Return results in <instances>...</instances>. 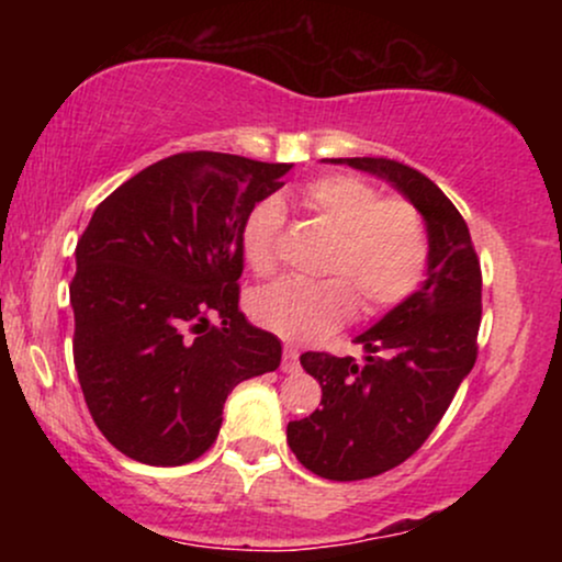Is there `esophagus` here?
Wrapping results in <instances>:
<instances>
[{
  "label": "esophagus",
  "instance_id": "obj_1",
  "mask_svg": "<svg viewBox=\"0 0 562 562\" xmlns=\"http://www.w3.org/2000/svg\"><path fill=\"white\" fill-rule=\"evenodd\" d=\"M282 372H299V348L285 346L282 351Z\"/></svg>",
  "mask_w": 562,
  "mask_h": 562
}]
</instances>
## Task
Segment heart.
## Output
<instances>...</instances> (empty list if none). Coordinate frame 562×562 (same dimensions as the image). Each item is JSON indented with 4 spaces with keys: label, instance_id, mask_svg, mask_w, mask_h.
<instances>
[{
    "label": "heart",
    "instance_id": "1",
    "mask_svg": "<svg viewBox=\"0 0 562 562\" xmlns=\"http://www.w3.org/2000/svg\"><path fill=\"white\" fill-rule=\"evenodd\" d=\"M301 200L314 218L335 232L319 282L280 280L250 299L261 327L290 340H314L338 330L357 308L383 314L417 293L428 272L430 240L417 205L383 198L378 184L357 173H325L301 187ZM288 209L280 195H267L243 222V254L254 274H274Z\"/></svg>",
    "mask_w": 562,
    "mask_h": 562
}]
</instances>
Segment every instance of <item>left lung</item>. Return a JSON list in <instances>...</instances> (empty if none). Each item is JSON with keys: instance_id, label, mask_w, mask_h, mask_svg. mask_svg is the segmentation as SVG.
Instances as JSON below:
<instances>
[{"instance_id": "obj_1", "label": "left lung", "mask_w": 562, "mask_h": 562, "mask_svg": "<svg viewBox=\"0 0 562 562\" xmlns=\"http://www.w3.org/2000/svg\"><path fill=\"white\" fill-rule=\"evenodd\" d=\"M396 187L428 227V280L357 344L367 357L301 353L322 409L288 423V447L314 475L362 481L402 465L441 423L479 357L481 261L454 203L425 173L391 158H338Z\"/></svg>"}]
</instances>
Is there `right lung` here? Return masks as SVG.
I'll return each mask as SVG.
<instances>
[{
	"mask_svg": "<svg viewBox=\"0 0 562 562\" xmlns=\"http://www.w3.org/2000/svg\"><path fill=\"white\" fill-rule=\"evenodd\" d=\"M288 164L179 153L94 209L76 245L74 364L102 436L145 465L209 451L229 391L280 367L240 312L243 222Z\"/></svg>",
	"mask_w": 562,
	"mask_h": 562,
	"instance_id": "obj_1",
	"label": "right lung"
}]
</instances>
